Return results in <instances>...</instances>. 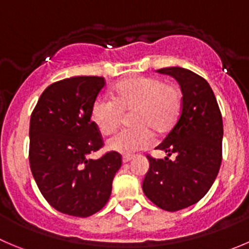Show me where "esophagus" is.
<instances>
[{
  "label": "esophagus",
  "instance_id": "34e87169",
  "mask_svg": "<svg viewBox=\"0 0 249 249\" xmlns=\"http://www.w3.org/2000/svg\"><path fill=\"white\" fill-rule=\"evenodd\" d=\"M133 158H134L133 155H123V158H122L123 164H127V162H129Z\"/></svg>",
  "mask_w": 249,
  "mask_h": 249
}]
</instances>
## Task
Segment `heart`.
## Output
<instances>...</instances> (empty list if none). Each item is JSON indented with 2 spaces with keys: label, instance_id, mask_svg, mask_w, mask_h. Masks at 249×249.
<instances>
[{
  "label": "heart",
  "instance_id": "1",
  "mask_svg": "<svg viewBox=\"0 0 249 249\" xmlns=\"http://www.w3.org/2000/svg\"><path fill=\"white\" fill-rule=\"evenodd\" d=\"M183 98L179 88L160 78L134 77L113 89V99L99 96L91 108L99 131L110 134L120 127L123 112H131V128L122 129L107 141V148L120 154H133L151 143L153 133L165 134L176 124Z\"/></svg>",
  "mask_w": 249,
  "mask_h": 249
}]
</instances>
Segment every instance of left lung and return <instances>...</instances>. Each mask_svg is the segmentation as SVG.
Wrapping results in <instances>:
<instances>
[{"instance_id":"left-lung-1","label":"left lung","mask_w":249,"mask_h":249,"mask_svg":"<svg viewBox=\"0 0 249 249\" xmlns=\"http://www.w3.org/2000/svg\"><path fill=\"white\" fill-rule=\"evenodd\" d=\"M181 87L182 111L176 124L156 149L165 159L149 160L143 192L160 209L177 212L199 202L214 183L222 160V116L209 83L181 67L158 70ZM177 155L174 162L168 156Z\"/></svg>"}]
</instances>
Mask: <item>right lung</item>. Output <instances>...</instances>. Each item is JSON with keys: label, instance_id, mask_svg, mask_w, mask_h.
Returning a JSON list of instances; mask_svg holds the SVG:
<instances>
[{"label": "right lung", "instance_id": "add662e5", "mask_svg": "<svg viewBox=\"0 0 249 249\" xmlns=\"http://www.w3.org/2000/svg\"><path fill=\"white\" fill-rule=\"evenodd\" d=\"M103 77H72L52 83L33 110L29 164L40 192L63 214L87 217L103 209L122 156L108 151L98 160L88 155L103 148L91 108Z\"/></svg>", "mask_w": 249, "mask_h": 249}]
</instances>
